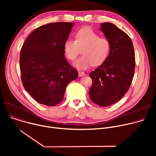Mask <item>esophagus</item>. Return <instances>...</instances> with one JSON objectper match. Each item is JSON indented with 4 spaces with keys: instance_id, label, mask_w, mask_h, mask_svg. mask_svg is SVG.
<instances>
[{
    "instance_id": "obj_1",
    "label": "esophagus",
    "mask_w": 156,
    "mask_h": 156,
    "mask_svg": "<svg viewBox=\"0 0 156 156\" xmlns=\"http://www.w3.org/2000/svg\"><path fill=\"white\" fill-rule=\"evenodd\" d=\"M78 75H79V76H83L85 75V73L84 72L80 70V71H78Z\"/></svg>"
}]
</instances>
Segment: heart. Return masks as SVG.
<instances>
[{"instance_id": "obj_1", "label": "heart", "mask_w": 156, "mask_h": 156, "mask_svg": "<svg viewBox=\"0 0 156 156\" xmlns=\"http://www.w3.org/2000/svg\"><path fill=\"white\" fill-rule=\"evenodd\" d=\"M83 54L75 63L79 69H86L92 65L98 66L107 58L110 51V42L89 28L78 30L75 34V40L68 39L63 44V52L69 60L76 59L79 48L83 47Z\"/></svg>"}]
</instances>
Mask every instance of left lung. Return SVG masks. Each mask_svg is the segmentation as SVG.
Listing matches in <instances>:
<instances>
[{"mask_svg":"<svg viewBox=\"0 0 156 156\" xmlns=\"http://www.w3.org/2000/svg\"><path fill=\"white\" fill-rule=\"evenodd\" d=\"M101 31L110 42L107 58L90 73L93 84L89 94L91 100L101 107L120 100L131 84L135 69L133 42L123 31L112 23H103Z\"/></svg>","mask_w":156,"mask_h":156,"instance_id":"1","label":"left lung"}]
</instances>
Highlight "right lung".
Returning <instances> with one entry per match:
<instances>
[{"label":"right lung","instance_id":"right-lung-1","mask_svg":"<svg viewBox=\"0 0 156 156\" xmlns=\"http://www.w3.org/2000/svg\"><path fill=\"white\" fill-rule=\"evenodd\" d=\"M73 23L42 25L28 37L20 51V68L25 90L37 102L55 106L63 99L65 89L76 79L78 71L64 57L63 44Z\"/></svg>","mask_w":156,"mask_h":156}]
</instances>
